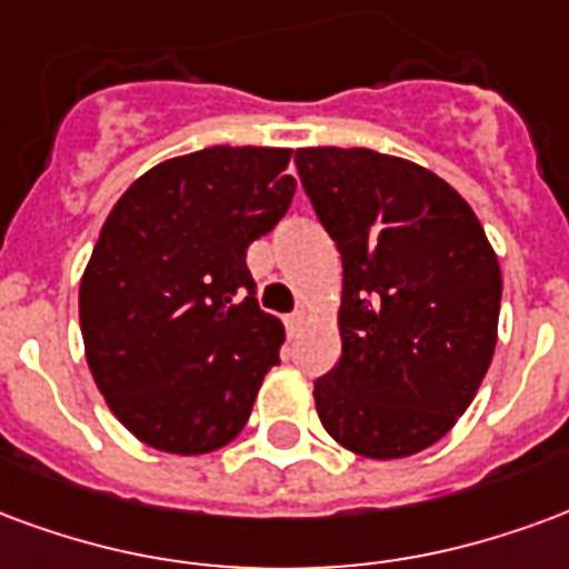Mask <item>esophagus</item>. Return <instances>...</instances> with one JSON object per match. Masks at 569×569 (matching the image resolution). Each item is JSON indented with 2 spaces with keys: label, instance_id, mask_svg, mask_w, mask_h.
<instances>
[{
  "label": "esophagus",
  "instance_id": "1",
  "mask_svg": "<svg viewBox=\"0 0 569 569\" xmlns=\"http://www.w3.org/2000/svg\"><path fill=\"white\" fill-rule=\"evenodd\" d=\"M302 325H306V312L288 315V333H290V336L300 333V327H302Z\"/></svg>",
  "mask_w": 569,
  "mask_h": 569
}]
</instances>
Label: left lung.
Masks as SVG:
<instances>
[{
	"instance_id": "1",
	"label": "left lung",
	"mask_w": 569,
	"mask_h": 569,
	"mask_svg": "<svg viewBox=\"0 0 569 569\" xmlns=\"http://www.w3.org/2000/svg\"><path fill=\"white\" fill-rule=\"evenodd\" d=\"M293 160L342 254V358L315 381L318 418L360 458L418 455L458 425L495 358V248L470 202L412 160L333 144Z\"/></svg>"
}]
</instances>
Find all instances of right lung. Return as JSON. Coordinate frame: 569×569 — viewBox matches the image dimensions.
<instances>
[{"mask_svg": "<svg viewBox=\"0 0 569 569\" xmlns=\"http://www.w3.org/2000/svg\"><path fill=\"white\" fill-rule=\"evenodd\" d=\"M290 148L163 160L136 178L87 260L78 315L87 367L120 425L169 455L239 437L284 342L260 312L248 244L288 211Z\"/></svg>", "mask_w": 569, "mask_h": 569, "instance_id": "obj_1", "label": "right lung"}]
</instances>
